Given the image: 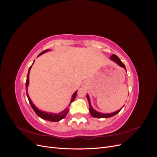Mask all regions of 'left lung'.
<instances>
[{
	"label": "left lung",
	"mask_w": 157,
	"mask_h": 157,
	"mask_svg": "<svg viewBox=\"0 0 157 157\" xmlns=\"http://www.w3.org/2000/svg\"><path fill=\"white\" fill-rule=\"evenodd\" d=\"M111 59H112L113 61H115V62H116L118 65H119L121 67L124 68L126 69V67H125V65L123 63L122 61H121V59H119V58L117 56H116L115 54H113L111 56ZM87 99L89 101V106H90V114H91V115L93 117H95V118H109V117H111L114 115H117V114L118 113H119L120 111L122 109H121L120 110H118L115 112H114L113 113H109V114H104V113H99L96 111H95L94 109L92 108V107L91 106V104H90V98H89V96L88 95H87Z\"/></svg>",
	"instance_id": "obj_1"
}]
</instances>
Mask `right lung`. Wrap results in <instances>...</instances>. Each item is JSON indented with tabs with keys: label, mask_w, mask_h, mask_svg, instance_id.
<instances>
[{
	"label": "right lung",
	"mask_w": 157,
	"mask_h": 157,
	"mask_svg": "<svg viewBox=\"0 0 157 157\" xmlns=\"http://www.w3.org/2000/svg\"><path fill=\"white\" fill-rule=\"evenodd\" d=\"M49 51V50H44L43 52H42L39 55H41L42 54L45 53V52ZM34 63V62H33ZM33 64L31 65V67H29V71H28V73H27V80H26V83H25V88H26V94H27V98H28V99H29V101L31 104V107L33 108V110H34V111L35 112V113L36 114V115L39 116V117L42 118V119H44V120H46V121H51V122H58L61 119H63V118L65 117V116L67 115V114L69 112V109L67 108L65 109L64 111H61V113H58V114H54V113H46V112H44V111H41L40 110H39L35 106L34 104H33L32 102H31V99L29 98V95H28V93H27V87L28 86H29V72H30V69L32 67ZM77 91H76L75 92V94L73 95V97H72V99H71V103L69 105V106L71 105V103H72L75 99L76 98V96H77Z\"/></svg>",
	"instance_id": "add662e5"
}]
</instances>
